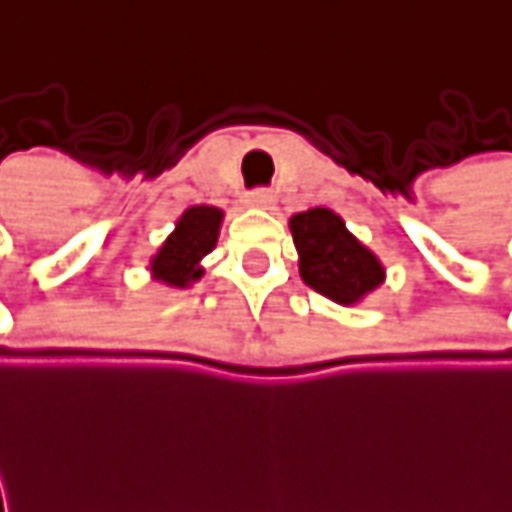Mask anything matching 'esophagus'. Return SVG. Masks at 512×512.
<instances>
[{"instance_id":"obj_1","label":"esophagus","mask_w":512,"mask_h":512,"mask_svg":"<svg viewBox=\"0 0 512 512\" xmlns=\"http://www.w3.org/2000/svg\"><path fill=\"white\" fill-rule=\"evenodd\" d=\"M249 206L260 208V211H271L276 206V195L268 192V189H257V192L249 195Z\"/></svg>"}]
</instances>
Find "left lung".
<instances>
[{"label":"left lung","mask_w":512,"mask_h":512,"mask_svg":"<svg viewBox=\"0 0 512 512\" xmlns=\"http://www.w3.org/2000/svg\"><path fill=\"white\" fill-rule=\"evenodd\" d=\"M298 274L314 293L339 306H358L385 282V266L352 236L331 208H309L290 217Z\"/></svg>","instance_id":"8db88e82"}]
</instances>
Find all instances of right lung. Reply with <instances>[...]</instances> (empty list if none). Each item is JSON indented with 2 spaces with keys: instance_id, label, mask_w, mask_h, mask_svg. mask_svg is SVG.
<instances>
[{
  "instance_id": "obj_1",
  "label": "right lung",
  "mask_w": 512,
  "mask_h": 512,
  "mask_svg": "<svg viewBox=\"0 0 512 512\" xmlns=\"http://www.w3.org/2000/svg\"><path fill=\"white\" fill-rule=\"evenodd\" d=\"M225 211L217 206H189L162 246L151 255L149 274L170 290H187L206 274L203 260L217 246Z\"/></svg>"
}]
</instances>
